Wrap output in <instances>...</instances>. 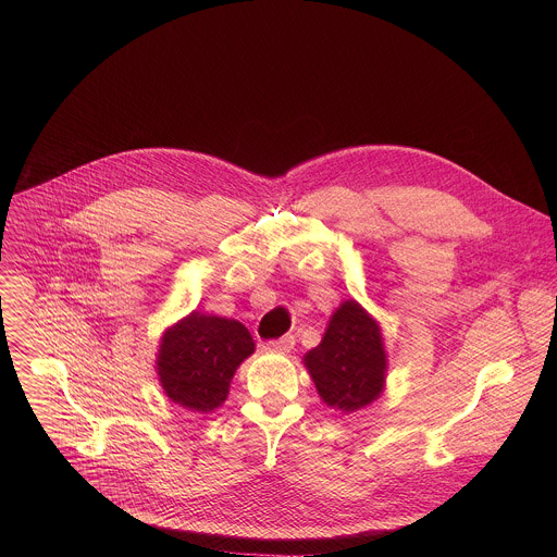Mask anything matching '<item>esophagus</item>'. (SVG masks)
<instances>
[{"mask_svg":"<svg viewBox=\"0 0 557 557\" xmlns=\"http://www.w3.org/2000/svg\"><path fill=\"white\" fill-rule=\"evenodd\" d=\"M294 345H296V336H294V334H285V336L276 338V341H268V343H265V349L287 354V351L294 349Z\"/></svg>","mask_w":557,"mask_h":557,"instance_id":"1","label":"esophagus"}]
</instances>
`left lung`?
I'll return each instance as SVG.
<instances>
[{"label": "left lung", "mask_w": 557, "mask_h": 557, "mask_svg": "<svg viewBox=\"0 0 557 557\" xmlns=\"http://www.w3.org/2000/svg\"><path fill=\"white\" fill-rule=\"evenodd\" d=\"M305 364L330 407L356 411L373 403L384 391L386 373L380 325L358 302H343Z\"/></svg>", "instance_id": "8db88e82"}]
</instances>
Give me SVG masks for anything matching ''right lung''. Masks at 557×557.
Instances as JSON below:
<instances>
[{"mask_svg": "<svg viewBox=\"0 0 557 557\" xmlns=\"http://www.w3.org/2000/svg\"><path fill=\"white\" fill-rule=\"evenodd\" d=\"M252 351V336L236 319L190 313L160 341V384L173 403L208 413L227 398L239 362Z\"/></svg>", "mask_w": 557, "mask_h": 557, "instance_id": "obj_1", "label": "right lung"}]
</instances>
